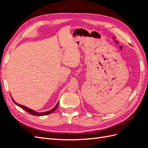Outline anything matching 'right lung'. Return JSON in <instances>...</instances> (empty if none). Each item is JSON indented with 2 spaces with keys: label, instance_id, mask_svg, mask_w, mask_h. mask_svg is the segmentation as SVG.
<instances>
[{
  "label": "right lung",
  "instance_id": "right-lung-1",
  "mask_svg": "<svg viewBox=\"0 0 148 148\" xmlns=\"http://www.w3.org/2000/svg\"><path fill=\"white\" fill-rule=\"evenodd\" d=\"M12 101H13V102H14L15 104H16L17 106H18L19 107H20L21 108H22L23 109H24L25 111L28 112H29V114H31L34 115H37V116H42V115H46L50 114H51V113L53 112H54V111L56 110V109H57V107L58 105H59V102H58V103H57V104L56 106V107H54V108L52 109V110H49V111H47V112H45L38 113V112H36L34 111L33 110H31V109H30L28 108V107H25V106H22V105H20V104H18V103H16V102H15V101L13 100V99H12Z\"/></svg>",
  "mask_w": 148,
  "mask_h": 148
}]
</instances>
